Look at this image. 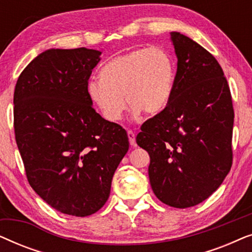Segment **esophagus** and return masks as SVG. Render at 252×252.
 <instances>
[{"label": "esophagus", "instance_id": "obj_1", "mask_svg": "<svg viewBox=\"0 0 252 252\" xmlns=\"http://www.w3.org/2000/svg\"><path fill=\"white\" fill-rule=\"evenodd\" d=\"M127 135H128L129 143L132 144L133 147H135V146H136V142H135V134H134L133 130H127Z\"/></svg>", "mask_w": 252, "mask_h": 252}]
</instances>
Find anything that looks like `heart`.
<instances>
[{"mask_svg": "<svg viewBox=\"0 0 252 252\" xmlns=\"http://www.w3.org/2000/svg\"><path fill=\"white\" fill-rule=\"evenodd\" d=\"M175 73L173 57L163 48H139L106 63L101 79L89 81L87 94L108 122L120 120L126 99L134 115H156L171 101Z\"/></svg>", "mask_w": 252, "mask_h": 252, "instance_id": "b5f03b06", "label": "heart"}]
</instances>
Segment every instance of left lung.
I'll return each mask as SVG.
<instances>
[{
    "label": "left lung",
    "instance_id": "left-lung-1",
    "mask_svg": "<svg viewBox=\"0 0 252 252\" xmlns=\"http://www.w3.org/2000/svg\"><path fill=\"white\" fill-rule=\"evenodd\" d=\"M178 58L173 94L141 126L151 188L160 202L186 209L211 196L232 167L234 110L223 71L208 50L171 32Z\"/></svg>",
    "mask_w": 252,
    "mask_h": 252
}]
</instances>
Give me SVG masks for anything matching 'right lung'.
<instances>
[{
    "instance_id": "obj_1",
    "label": "right lung",
    "mask_w": 252,
    "mask_h": 252,
    "mask_svg": "<svg viewBox=\"0 0 252 252\" xmlns=\"http://www.w3.org/2000/svg\"><path fill=\"white\" fill-rule=\"evenodd\" d=\"M101 51L49 49L17 80L13 125L27 180L51 208L91 216L108 201L129 148L126 130L102 118L87 94Z\"/></svg>"
}]
</instances>
